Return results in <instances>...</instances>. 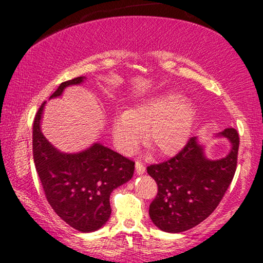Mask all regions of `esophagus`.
Instances as JSON below:
<instances>
[{
	"instance_id": "1",
	"label": "esophagus",
	"mask_w": 263,
	"mask_h": 263,
	"mask_svg": "<svg viewBox=\"0 0 263 263\" xmlns=\"http://www.w3.org/2000/svg\"><path fill=\"white\" fill-rule=\"evenodd\" d=\"M135 168H136V172H138L139 175H142V174H145V171H146V167H145V165H143L141 161H136L135 163Z\"/></svg>"
}]
</instances>
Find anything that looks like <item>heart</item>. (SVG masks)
<instances>
[{"instance_id":"heart-1","label":"heart","mask_w":263,"mask_h":263,"mask_svg":"<svg viewBox=\"0 0 263 263\" xmlns=\"http://www.w3.org/2000/svg\"><path fill=\"white\" fill-rule=\"evenodd\" d=\"M195 121V106L178 92H160L115 117L111 130L115 145L129 152L142 133L145 145L159 156H171L184 146Z\"/></svg>"}]
</instances>
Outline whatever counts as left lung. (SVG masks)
<instances>
[{
  "label": "left lung",
  "mask_w": 263,
  "mask_h": 263,
  "mask_svg": "<svg viewBox=\"0 0 263 263\" xmlns=\"http://www.w3.org/2000/svg\"><path fill=\"white\" fill-rule=\"evenodd\" d=\"M217 136L231 143L225 158L207 159L193 136L176 156L147 167L158 185L149 217L161 231H186L210 217L220 203L236 172L239 135L235 128H226Z\"/></svg>",
  "instance_id": "1"
}]
</instances>
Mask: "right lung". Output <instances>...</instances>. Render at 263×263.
Returning <instances> with one entry per match:
<instances>
[{
    "label": "right lung",
    "instance_id": "obj_1",
    "mask_svg": "<svg viewBox=\"0 0 263 263\" xmlns=\"http://www.w3.org/2000/svg\"><path fill=\"white\" fill-rule=\"evenodd\" d=\"M85 77L64 81L50 98L62 95L67 86L81 84ZM45 102L33 121V160L45 197L55 213L81 232L102 228L111 214L110 195L114 189L133 177L135 163L122 154L95 143L80 153H61L41 130Z\"/></svg>",
    "mask_w": 263,
    "mask_h": 263
}]
</instances>
